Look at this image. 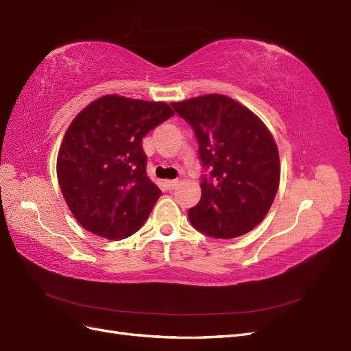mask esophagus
I'll list each match as a JSON object with an SVG mask.
<instances>
[{
    "label": "esophagus",
    "mask_w": 351,
    "mask_h": 351,
    "mask_svg": "<svg viewBox=\"0 0 351 351\" xmlns=\"http://www.w3.org/2000/svg\"><path fill=\"white\" fill-rule=\"evenodd\" d=\"M165 186L168 190H174L178 186V180H167Z\"/></svg>",
    "instance_id": "1"
}]
</instances>
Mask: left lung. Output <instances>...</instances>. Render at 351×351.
<instances>
[{
  "label": "left lung",
  "mask_w": 351,
  "mask_h": 351,
  "mask_svg": "<svg viewBox=\"0 0 351 351\" xmlns=\"http://www.w3.org/2000/svg\"><path fill=\"white\" fill-rule=\"evenodd\" d=\"M195 132L202 176L200 202L189 219L200 232L234 239L267 217L280 186V156L269 130L250 110L226 95L173 102Z\"/></svg>",
  "instance_id": "8db88e82"
}]
</instances>
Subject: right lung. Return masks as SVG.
<instances>
[{
	"label": "right lung",
	"instance_id": "1",
	"mask_svg": "<svg viewBox=\"0 0 351 351\" xmlns=\"http://www.w3.org/2000/svg\"><path fill=\"white\" fill-rule=\"evenodd\" d=\"M174 115L165 102L105 95L82 110L67 129L57 177L79 224L121 240L139 230L161 190L146 176L142 139Z\"/></svg>",
	"mask_w": 351,
	"mask_h": 351
}]
</instances>
